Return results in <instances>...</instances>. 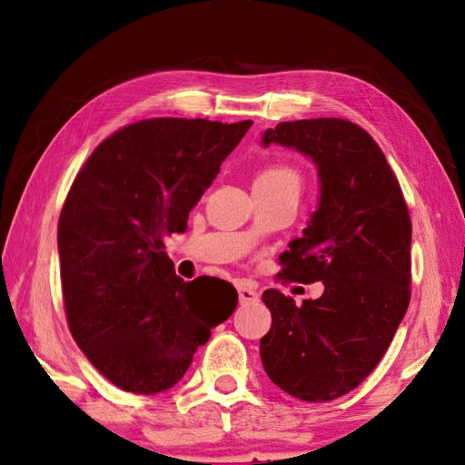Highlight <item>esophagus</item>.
Masks as SVG:
<instances>
[{"mask_svg": "<svg viewBox=\"0 0 465 465\" xmlns=\"http://www.w3.org/2000/svg\"><path fill=\"white\" fill-rule=\"evenodd\" d=\"M238 293H240V302L242 303H253V302L260 300V293L255 292V290H252V288H248V285H240Z\"/></svg>", "mask_w": 465, "mask_h": 465, "instance_id": "1", "label": "esophagus"}]
</instances>
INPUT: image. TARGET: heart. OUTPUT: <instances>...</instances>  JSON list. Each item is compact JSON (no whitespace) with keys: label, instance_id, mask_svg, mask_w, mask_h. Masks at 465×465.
Wrapping results in <instances>:
<instances>
[{"label":"heart","instance_id":"obj_1","mask_svg":"<svg viewBox=\"0 0 465 465\" xmlns=\"http://www.w3.org/2000/svg\"><path fill=\"white\" fill-rule=\"evenodd\" d=\"M255 182L260 183H280V182H288L300 185V177L292 170L290 165H268L265 170H262L255 177Z\"/></svg>","mask_w":465,"mask_h":465}]
</instances>
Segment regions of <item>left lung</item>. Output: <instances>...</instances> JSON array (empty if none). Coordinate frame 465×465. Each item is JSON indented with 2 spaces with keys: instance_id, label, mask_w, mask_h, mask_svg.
Here are the masks:
<instances>
[{
  "instance_id": "left-lung-1",
  "label": "left lung",
  "mask_w": 465,
  "mask_h": 465,
  "mask_svg": "<svg viewBox=\"0 0 465 465\" xmlns=\"http://www.w3.org/2000/svg\"><path fill=\"white\" fill-rule=\"evenodd\" d=\"M282 145L318 167L320 197L302 238L280 255L285 278L323 283L295 305L278 290L262 300L272 330L260 341L265 373L303 401L351 391L390 348L410 303L411 222L380 145L335 117L283 122L262 145Z\"/></svg>"
}]
</instances>
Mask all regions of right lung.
<instances>
[{
	"label": "right lung",
	"instance_id": "1",
	"mask_svg": "<svg viewBox=\"0 0 465 465\" xmlns=\"http://www.w3.org/2000/svg\"><path fill=\"white\" fill-rule=\"evenodd\" d=\"M250 127V120H143L107 137L77 173L57 227L67 323L117 388L142 396L173 388L238 305L230 283L205 300L197 280L177 278L163 238L187 230Z\"/></svg>",
	"mask_w": 465,
	"mask_h": 465
}]
</instances>
